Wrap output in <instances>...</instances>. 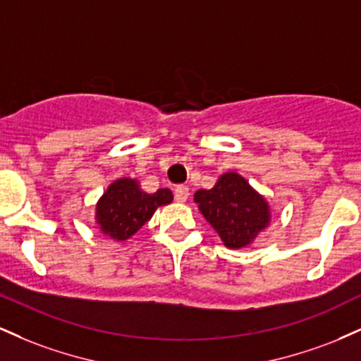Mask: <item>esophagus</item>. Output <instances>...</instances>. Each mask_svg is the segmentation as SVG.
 <instances>
[{
	"label": "esophagus",
	"instance_id": "1",
	"mask_svg": "<svg viewBox=\"0 0 361 361\" xmlns=\"http://www.w3.org/2000/svg\"><path fill=\"white\" fill-rule=\"evenodd\" d=\"M188 195H190L188 186L178 185L176 188H175V198H176V202H181V204H183V202L188 200Z\"/></svg>",
	"mask_w": 361,
	"mask_h": 361
}]
</instances>
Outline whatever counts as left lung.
Returning <instances> with one entry per match:
<instances>
[{"label":"left lung","mask_w":361,"mask_h":361,"mask_svg":"<svg viewBox=\"0 0 361 361\" xmlns=\"http://www.w3.org/2000/svg\"><path fill=\"white\" fill-rule=\"evenodd\" d=\"M195 204L227 247L251 244L270 222L268 204L238 173H226L214 188L198 190Z\"/></svg>","instance_id":"obj_1"}]
</instances>
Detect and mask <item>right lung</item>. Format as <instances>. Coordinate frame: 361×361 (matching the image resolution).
<instances>
[{
	"instance_id": "add662e5",
	"label": "right lung",
	"mask_w": 361,
	"mask_h": 361,
	"mask_svg": "<svg viewBox=\"0 0 361 361\" xmlns=\"http://www.w3.org/2000/svg\"><path fill=\"white\" fill-rule=\"evenodd\" d=\"M173 200L168 188L146 193L130 178L114 181L97 205V222L102 233L115 241H126L146 224L157 207Z\"/></svg>"
}]
</instances>
